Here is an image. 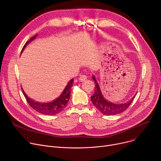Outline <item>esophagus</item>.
<instances>
[{
  "instance_id": "esophagus-1",
  "label": "esophagus",
  "mask_w": 161,
  "mask_h": 161,
  "mask_svg": "<svg viewBox=\"0 0 161 161\" xmlns=\"http://www.w3.org/2000/svg\"><path fill=\"white\" fill-rule=\"evenodd\" d=\"M86 79H87V76L86 75H81L80 77L79 78V81H85Z\"/></svg>"
}]
</instances>
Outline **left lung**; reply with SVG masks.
<instances>
[{"label":"left lung","instance_id":"obj_1","mask_svg":"<svg viewBox=\"0 0 161 161\" xmlns=\"http://www.w3.org/2000/svg\"><path fill=\"white\" fill-rule=\"evenodd\" d=\"M92 78L95 81V93L91 97V100L93 105L98 109V111H100L104 115H113L121 114L126 110L132 102L135 96H134L130 100L125 103L116 104L109 102V101L106 100L103 95V93L101 92L100 88L95 75H92Z\"/></svg>","mask_w":161,"mask_h":161}]
</instances>
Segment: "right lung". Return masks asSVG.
Returning <instances> with one entry per match:
<instances>
[{"label": "right lung", "instance_id": "obj_1", "mask_svg": "<svg viewBox=\"0 0 161 161\" xmlns=\"http://www.w3.org/2000/svg\"><path fill=\"white\" fill-rule=\"evenodd\" d=\"M37 35H36L35 36L32 37L28 42H26V44L24 45L21 50V53L23 52L25 48L26 47V46L30 43V42L36 38ZM73 82L74 79H71L69 81V82L67 83L66 86L62 92L61 95L57 97L56 99L52 101V102L49 103L36 102V101L29 98L26 95V93H25L22 87L21 89L23 95L27 99V103H29L30 106H31L34 109H35L36 112L45 115H55L57 114H58L59 112H61L66 106V104H68V102H69L70 98V92L72 87L73 86Z\"/></svg>", "mask_w": 161, "mask_h": 161}]
</instances>
